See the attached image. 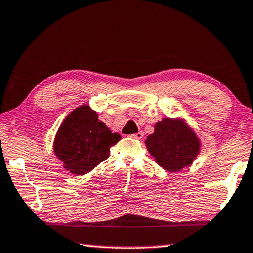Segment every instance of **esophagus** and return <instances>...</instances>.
Segmentation results:
<instances>
[{"label": "esophagus", "mask_w": 253, "mask_h": 253, "mask_svg": "<svg viewBox=\"0 0 253 253\" xmlns=\"http://www.w3.org/2000/svg\"><path fill=\"white\" fill-rule=\"evenodd\" d=\"M130 137L133 138V139H141L142 137H144V132H142V131H140V132H137V133H134V134H131Z\"/></svg>", "instance_id": "esophagus-1"}]
</instances>
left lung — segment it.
I'll use <instances>...</instances> for the list:
<instances>
[{"mask_svg":"<svg viewBox=\"0 0 253 253\" xmlns=\"http://www.w3.org/2000/svg\"><path fill=\"white\" fill-rule=\"evenodd\" d=\"M145 144L156 162L169 172L190 166L201 149L200 139L181 119L166 118L159 121Z\"/></svg>","mask_w":253,"mask_h":253,"instance_id":"left-lung-1","label":"left lung"}]
</instances>
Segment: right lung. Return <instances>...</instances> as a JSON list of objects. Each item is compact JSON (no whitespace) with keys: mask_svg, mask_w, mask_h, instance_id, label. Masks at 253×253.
Listing matches in <instances>:
<instances>
[{"mask_svg":"<svg viewBox=\"0 0 253 253\" xmlns=\"http://www.w3.org/2000/svg\"><path fill=\"white\" fill-rule=\"evenodd\" d=\"M119 133H113L98 114L83 105L66 116L53 141V152L63 161L66 171L83 175L109 156V148L118 144Z\"/></svg>","mask_w":253,"mask_h":253,"instance_id":"right-lung-1","label":"right lung"}]
</instances>
